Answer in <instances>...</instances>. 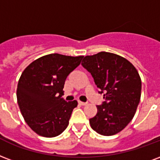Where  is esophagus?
<instances>
[{
	"label": "esophagus",
	"mask_w": 160,
	"mask_h": 160,
	"mask_svg": "<svg viewBox=\"0 0 160 160\" xmlns=\"http://www.w3.org/2000/svg\"><path fill=\"white\" fill-rule=\"evenodd\" d=\"M79 104L81 105V106H85V105H87V102H79Z\"/></svg>",
	"instance_id": "1"
}]
</instances>
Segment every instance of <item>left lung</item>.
I'll return each mask as SVG.
<instances>
[{"label": "left lung", "mask_w": 160, "mask_h": 160, "mask_svg": "<svg viewBox=\"0 0 160 160\" xmlns=\"http://www.w3.org/2000/svg\"><path fill=\"white\" fill-rule=\"evenodd\" d=\"M82 66L94 78L106 102L90 119L91 128L112 136L125 128L133 118L140 102L142 82L136 68L123 57L108 52L85 56Z\"/></svg>", "instance_id": "left-lung-1"}]
</instances>
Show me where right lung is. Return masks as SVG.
Masks as SVG:
<instances>
[{"label":"right lung","instance_id":"add662e5","mask_svg":"<svg viewBox=\"0 0 160 160\" xmlns=\"http://www.w3.org/2000/svg\"><path fill=\"white\" fill-rule=\"evenodd\" d=\"M83 56L51 53L32 62L18 81L17 98L22 115L32 131L45 138L61 134L77 101L62 98L69 73L80 65Z\"/></svg>","mask_w":160,"mask_h":160}]
</instances>
